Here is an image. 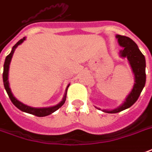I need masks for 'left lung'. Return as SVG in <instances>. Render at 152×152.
Returning a JSON list of instances; mask_svg holds the SVG:
<instances>
[{
  "label": "left lung",
  "mask_w": 152,
  "mask_h": 152,
  "mask_svg": "<svg viewBox=\"0 0 152 152\" xmlns=\"http://www.w3.org/2000/svg\"><path fill=\"white\" fill-rule=\"evenodd\" d=\"M116 38L119 45L122 47L119 53L120 56L123 58L126 57L131 66L134 75V84L132 91L121 106L113 110H103V112L108 113H117L131 107L138 99L146 83V60L144 55L139 50L138 45L129 37L117 35Z\"/></svg>",
  "instance_id": "1"
}]
</instances>
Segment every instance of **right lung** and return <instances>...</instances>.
Returning <instances> with one entry per match:
<instances>
[{
	"label": "right lung",
	"mask_w": 152,
	"mask_h": 152,
	"mask_svg": "<svg viewBox=\"0 0 152 152\" xmlns=\"http://www.w3.org/2000/svg\"><path fill=\"white\" fill-rule=\"evenodd\" d=\"M25 39H26V37H23V39H21L18 42L17 44H15L14 47H13L11 53L5 57V64H4V71H3V83H4V87H5V91H6L8 96L10 97V100L12 101V103H13L18 109H20L21 111L25 112V113H27L32 114V115H35V116H37V117H45V116H48V115H50V114H52L55 111H56L57 109H59V108L65 104V99H66V93H67V90H68V87L69 86V84L68 86H67V87H66L65 96L63 97L62 100L58 104L55 105V106H52V107H48V108H33V107H31V106H27V105L24 104L22 102H20L19 100H18V99L14 96L13 93L11 91L10 87L9 80H8L9 69H10V64L12 56H13V54H14V51L16 49V48H17L18 45H20V44H22Z\"/></svg>",
	"instance_id": "right-lung-1"
}]
</instances>
